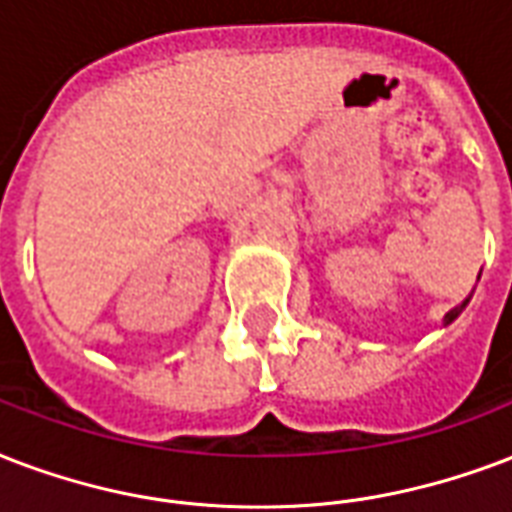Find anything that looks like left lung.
Listing matches in <instances>:
<instances>
[{
  "label": "left lung",
  "instance_id": "left-lung-1",
  "mask_svg": "<svg viewBox=\"0 0 512 512\" xmlns=\"http://www.w3.org/2000/svg\"><path fill=\"white\" fill-rule=\"evenodd\" d=\"M464 306H467V300H464L462 306H456L454 311H448V314H446V325H448V322H454V319L459 317V314H462V308H464Z\"/></svg>",
  "mask_w": 512,
  "mask_h": 512
}]
</instances>
